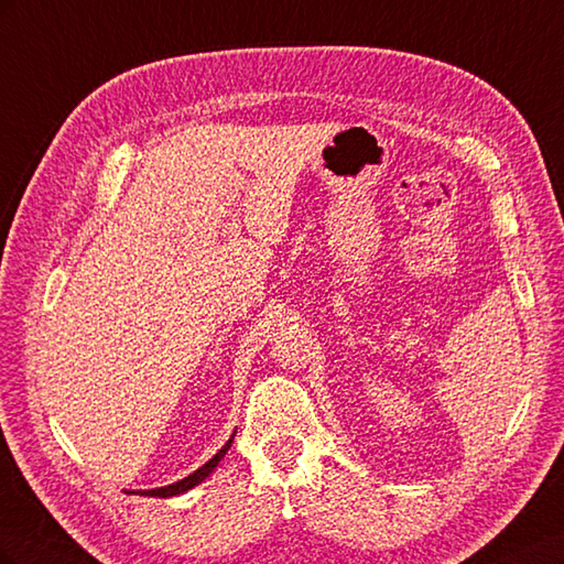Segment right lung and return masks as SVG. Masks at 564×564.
<instances>
[{
    "instance_id": "right-lung-1",
    "label": "right lung",
    "mask_w": 564,
    "mask_h": 564,
    "mask_svg": "<svg viewBox=\"0 0 564 564\" xmlns=\"http://www.w3.org/2000/svg\"><path fill=\"white\" fill-rule=\"evenodd\" d=\"M235 437V435H232ZM232 437L226 442V447L220 449L212 460H207V464H204L202 468H197L193 475H187V477H183V480H178V482H174V485H166V487H160V489H148V491H141L143 497H176V494H183V491H187V489H193L195 485H199L204 477H209V473L218 466V460L226 456V452L230 449V445H232Z\"/></svg>"
}]
</instances>
